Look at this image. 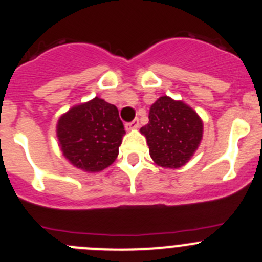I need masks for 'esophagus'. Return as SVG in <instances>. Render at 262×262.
I'll return each mask as SVG.
<instances>
[{
	"instance_id": "obj_1",
	"label": "esophagus",
	"mask_w": 262,
	"mask_h": 262,
	"mask_svg": "<svg viewBox=\"0 0 262 262\" xmlns=\"http://www.w3.org/2000/svg\"><path fill=\"white\" fill-rule=\"evenodd\" d=\"M139 126V120L138 119H134L133 121H130V123H128L125 125V128L128 129V130H130V129H137Z\"/></svg>"
}]
</instances>
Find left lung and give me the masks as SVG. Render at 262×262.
<instances>
[{
    "label": "left lung",
    "mask_w": 262,
    "mask_h": 262,
    "mask_svg": "<svg viewBox=\"0 0 262 262\" xmlns=\"http://www.w3.org/2000/svg\"><path fill=\"white\" fill-rule=\"evenodd\" d=\"M148 124L141 132L147 138L149 155L157 165L178 169L187 164L202 139V121L194 110L167 96L149 108Z\"/></svg>",
    "instance_id": "obj_1"
}]
</instances>
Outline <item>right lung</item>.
<instances>
[{
    "label": "right lung",
    "mask_w": 262,
    "mask_h": 262,
    "mask_svg": "<svg viewBox=\"0 0 262 262\" xmlns=\"http://www.w3.org/2000/svg\"><path fill=\"white\" fill-rule=\"evenodd\" d=\"M124 134L116 106L98 97L70 108L57 124L63 156L85 171H101L113 164Z\"/></svg>",
    "instance_id": "add662e5"
}]
</instances>
